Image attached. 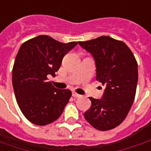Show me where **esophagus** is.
I'll list each match as a JSON object with an SVG mask.
<instances>
[{
	"instance_id": "1",
	"label": "esophagus",
	"mask_w": 151,
	"mask_h": 151,
	"mask_svg": "<svg viewBox=\"0 0 151 151\" xmlns=\"http://www.w3.org/2000/svg\"><path fill=\"white\" fill-rule=\"evenodd\" d=\"M72 95L73 96V97H80V96H81V95H78V93H76V92H74V91L72 93Z\"/></svg>"
}]
</instances>
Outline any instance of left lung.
<instances>
[{
    "label": "left lung",
    "instance_id": "left-lung-1",
    "mask_svg": "<svg viewBox=\"0 0 151 151\" xmlns=\"http://www.w3.org/2000/svg\"><path fill=\"white\" fill-rule=\"evenodd\" d=\"M78 43L91 53L96 80L105 86L102 99L90 97L91 107L84 113L85 119L96 129H112L123 122L133 105L138 79L137 60L125 43L109 36Z\"/></svg>",
    "mask_w": 151,
    "mask_h": 151
}]
</instances>
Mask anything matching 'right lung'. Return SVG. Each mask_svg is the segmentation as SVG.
<instances>
[{
	"mask_svg": "<svg viewBox=\"0 0 151 151\" xmlns=\"http://www.w3.org/2000/svg\"><path fill=\"white\" fill-rule=\"evenodd\" d=\"M77 44L39 35L20 47L13 67L12 83L18 106L31 123L46 125L62 114L72 92L55 88L47 76H56L63 57Z\"/></svg>",
	"mask_w": 151,
	"mask_h": 151,
	"instance_id": "obj_1",
	"label": "right lung"
}]
</instances>
